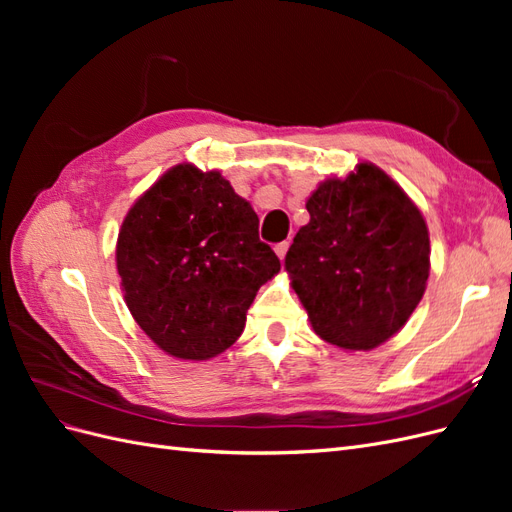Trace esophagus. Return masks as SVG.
Here are the masks:
<instances>
[{"label":"esophagus","instance_id":"34e87169","mask_svg":"<svg viewBox=\"0 0 512 512\" xmlns=\"http://www.w3.org/2000/svg\"><path fill=\"white\" fill-rule=\"evenodd\" d=\"M288 245H290L288 241H282V243H277V245H275V254H277V256H280V260H284V258H286V252H288Z\"/></svg>","mask_w":512,"mask_h":512}]
</instances>
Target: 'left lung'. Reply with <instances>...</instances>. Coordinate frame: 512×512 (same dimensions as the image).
I'll return each instance as SVG.
<instances>
[{"label": "left lung", "instance_id": "left-lung-1", "mask_svg": "<svg viewBox=\"0 0 512 512\" xmlns=\"http://www.w3.org/2000/svg\"><path fill=\"white\" fill-rule=\"evenodd\" d=\"M309 224L286 254L314 331L344 350L393 337L423 299L429 232L421 211L374 164L327 179L307 200Z\"/></svg>", "mask_w": 512, "mask_h": 512}]
</instances>
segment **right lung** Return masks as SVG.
<instances>
[{
  "label": "right lung",
  "mask_w": 512,
  "mask_h": 512,
  "mask_svg": "<svg viewBox=\"0 0 512 512\" xmlns=\"http://www.w3.org/2000/svg\"><path fill=\"white\" fill-rule=\"evenodd\" d=\"M117 271L138 327L170 356L205 361L237 342L280 258L220 173L179 164L128 211Z\"/></svg>",
  "instance_id": "obj_1"
}]
</instances>
